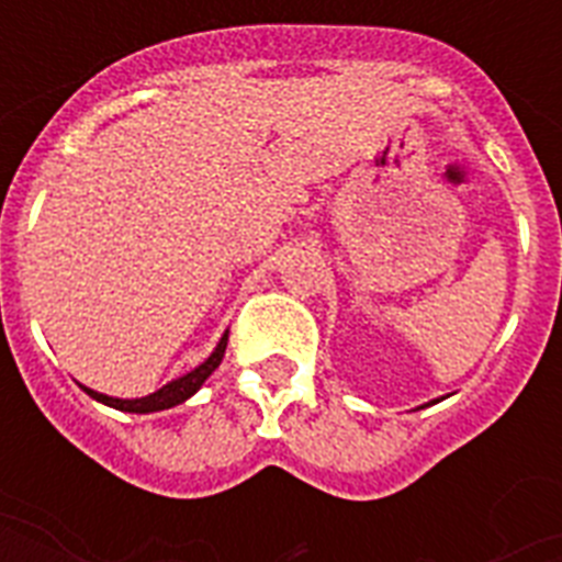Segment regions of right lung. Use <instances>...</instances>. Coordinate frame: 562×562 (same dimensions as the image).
I'll return each mask as SVG.
<instances>
[{"label": "right lung", "instance_id": "right-lung-1", "mask_svg": "<svg viewBox=\"0 0 562 562\" xmlns=\"http://www.w3.org/2000/svg\"><path fill=\"white\" fill-rule=\"evenodd\" d=\"M225 346H228V330L222 334L220 342H216V349L210 352L207 361H201L195 370H189L186 376L180 379H171L168 385H161L159 391H153L147 397H135V401H123V397H108V394H99V391H92L83 385V391L90 394L92 401L104 403V406H114L120 413H138V415H147V413H161V409H171V406H180L186 403L192 394H195L207 376L222 364V355H225Z\"/></svg>", "mask_w": 562, "mask_h": 562}]
</instances>
